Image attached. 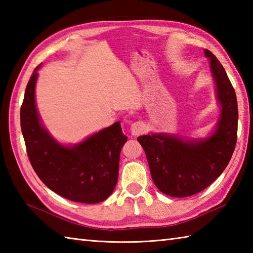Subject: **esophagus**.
<instances>
[{"label": "esophagus", "instance_id": "obj_1", "mask_svg": "<svg viewBox=\"0 0 253 253\" xmlns=\"http://www.w3.org/2000/svg\"><path fill=\"white\" fill-rule=\"evenodd\" d=\"M144 130H146V128H144V124L142 122H136L131 124L130 126V132L132 136H139L141 135V133L144 132Z\"/></svg>", "mask_w": 253, "mask_h": 253}]
</instances>
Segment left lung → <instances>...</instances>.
Wrapping results in <instances>:
<instances>
[{
	"label": "left lung",
	"instance_id": "1",
	"mask_svg": "<svg viewBox=\"0 0 253 253\" xmlns=\"http://www.w3.org/2000/svg\"><path fill=\"white\" fill-rule=\"evenodd\" d=\"M204 55L210 60L221 107L211 136L188 139L162 132L138 137L155 186L161 192L175 198L196 195L211 185L226 169L237 141L238 106L235 90L215 55L207 49Z\"/></svg>",
	"mask_w": 253,
	"mask_h": 253
}]
</instances>
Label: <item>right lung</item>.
<instances>
[{
  "mask_svg": "<svg viewBox=\"0 0 253 253\" xmlns=\"http://www.w3.org/2000/svg\"><path fill=\"white\" fill-rule=\"evenodd\" d=\"M40 66L31 75L20 109L21 131L32 168L47 188L63 198L88 204L104 201L116 186L121 150L127 141L121 122L74 146L58 142L41 123L36 106Z\"/></svg>",
  "mask_w": 253,
  "mask_h": 253,
  "instance_id": "add662e5",
  "label": "right lung"
}]
</instances>
